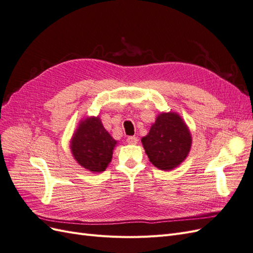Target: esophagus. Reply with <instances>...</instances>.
Here are the masks:
<instances>
[{"label":"esophagus","mask_w":253,"mask_h":253,"mask_svg":"<svg viewBox=\"0 0 253 253\" xmlns=\"http://www.w3.org/2000/svg\"><path fill=\"white\" fill-rule=\"evenodd\" d=\"M126 142L128 144H136L137 142H138V138H137V137H135V136H129V137H127Z\"/></svg>","instance_id":"34e87169"}]
</instances>
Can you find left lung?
<instances>
[{
    "mask_svg": "<svg viewBox=\"0 0 253 253\" xmlns=\"http://www.w3.org/2000/svg\"><path fill=\"white\" fill-rule=\"evenodd\" d=\"M141 142L150 162L159 170L169 171L187 158L192 145V136L177 113L163 112L158 114Z\"/></svg>",
    "mask_w": 253,
    "mask_h": 253,
    "instance_id": "obj_1",
    "label": "left lung"
}]
</instances>
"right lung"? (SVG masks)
<instances>
[{"label":"right lung","mask_w":253,"mask_h":253,"mask_svg":"<svg viewBox=\"0 0 253 253\" xmlns=\"http://www.w3.org/2000/svg\"><path fill=\"white\" fill-rule=\"evenodd\" d=\"M115 140L104 128L99 116L86 117L79 122L71 139V152L84 169L93 173L105 171L112 162Z\"/></svg>","instance_id":"obj_1"}]
</instances>
